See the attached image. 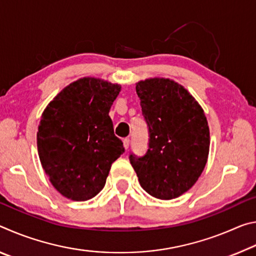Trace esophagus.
Segmentation results:
<instances>
[{
  "mask_svg": "<svg viewBox=\"0 0 256 256\" xmlns=\"http://www.w3.org/2000/svg\"><path fill=\"white\" fill-rule=\"evenodd\" d=\"M123 146H124V148L125 149H128V146H130V138H125L124 140H123Z\"/></svg>",
  "mask_w": 256,
  "mask_h": 256,
  "instance_id": "1",
  "label": "esophagus"
}]
</instances>
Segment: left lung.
Returning <instances> with one entry per match:
<instances>
[{"mask_svg": "<svg viewBox=\"0 0 256 256\" xmlns=\"http://www.w3.org/2000/svg\"><path fill=\"white\" fill-rule=\"evenodd\" d=\"M149 126V149L130 162L146 192L172 200L192 188L208 162L210 131L204 110L188 89L166 78L136 82Z\"/></svg>", "mask_w": 256, "mask_h": 256, "instance_id": "8db88e82", "label": "left lung"}]
</instances>
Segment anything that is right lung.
Here are the masks:
<instances>
[{
    "instance_id": "1",
    "label": "right lung",
    "mask_w": 256,
    "mask_h": 256,
    "mask_svg": "<svg viewBox=\"0 0 256 256\" xmlns=\"http://www.w3.org/2000/svg\"><path fill=\"white\" fill-rule=\"evenodd\" d=\"M120 84L84 76L56 94L37 132L40 164L52 185L73 201L104 188L112 164L124 152L108 115Z\"/></svg>"
}]
</instances>
